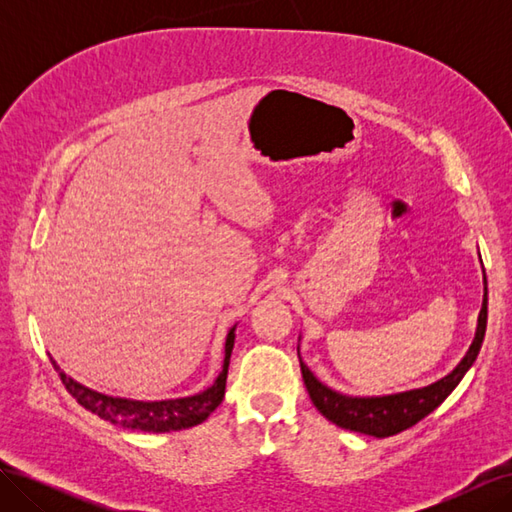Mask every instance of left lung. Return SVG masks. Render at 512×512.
<instances>
[{
    "label": "left lung",
    "mask_w": 512,
    "mask_h": 512,
    "mask_svg": "<svg viewBox=\"0 0 512 512\" xmlns=\"http://www.w3.org/2000/svg\"><path fill=\"white\" fill-rule=\"evenodd\" d=\"M485 329H487V280H485V297H483V307H480V314H478L474 342L466 352V356L461 359V363L442 380L423 386V389H412V391L395 393V395L350 397L329 389L327 384H322L299 356L303 382L307 386L309 399L314 401L318 412L324 418H329V421L335 423L337 427L350 429L356 433H365V436H374V438H389L399 431L416 425L421 418L431 414L448 395L453 393L455 386L461 382V378L466 376V371L476 361L478 350L483 346V339H485Z\"/></svg>",
    "instance_id": "obj_1"
}]
</instances>
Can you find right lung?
Listing matches in <instances>:
<instances>
[{"label": "right lung", "mask_w": 512, "mask_h": 512, "mask_svg": "<svg viewBox=\"0 0 512 512\" xmlns=\"http://www.w3.org/2000/svg\"><path fill=\"white\" fill-rule=\"evenodd\" d=\"M232 346H235V327H232L226 335L224 365H222L220 376L215 378V382L209 386V389H205L203 393L190 395V397L162 399V401H136V399L111 397V395H104L98 391H91V389H87V386L66 376L55 361H53V365L59 371L61 382H64L68 393L76 401H79L85 410L98 414L100 418H104V421H111L115 425L128 427V429H141V431H149V433H166V431L188 429V427H194L198 423L207 421V416L222 404Z\"/></svg>", "instance_id": "1"}]
</instances>
